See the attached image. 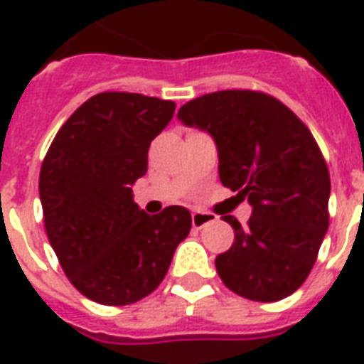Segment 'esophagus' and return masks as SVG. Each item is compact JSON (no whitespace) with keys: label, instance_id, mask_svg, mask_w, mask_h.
Segmentation results:
<instances>
[{"label":"esophagus","instance_id":"34e87169","mask_svg":"<svg viewBox=\"0 0 364 364\" xmlns=\"http://www.w3.org/2000/svg\"><path fill=\"white\" fill-rule=\"evenodd\" d=\"M217 217L213 213H205V211H194L193 213V227L194 228H202L208 223H213Z\"/></svg>","mask_w":364,"mask_h":364}]
</instances>
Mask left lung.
Instances as JSON below:
<instances>
[{
  "label": "left lung",
  "mask_w": 364,
  "mask_h": 364,
  "mask_svg": "<svg viewBox=\"0 0 364 364\" xmlns=\"http://www.w3.org/2000/svg\"><path fill=\"white\" fill-rule=\"evenodd\" d=\"M217 145L219 179L253 208L245 227L232 215L234 243L217 255L223 283L243 299L276 302L306 282L328 228L331 177L308 126L279 100L221 90L177 113Z\"/></svg>",
  "instance_id": "obj_1"
}]
</instances>
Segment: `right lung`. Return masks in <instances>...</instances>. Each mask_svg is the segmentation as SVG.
Masks as SVG:
<instances>
[{"label": "right lung", "instance_id": "obj_1", "mask_svg": "<svg viewBox=\"0 0 364 364\" xmlns=\"http://www.w3.org/2000/svg\"><path fill=\"white\" fill-rule=\"evenodd\" d=\"M173 111L170 100L96 94L64 122L43 160L48 242L73 287L98 304L126 306L153 293L191 232L187 208L149 215L132 194Z\"/></svg>", "mask_w": 364, "mask_h": 364}]
</instances>
